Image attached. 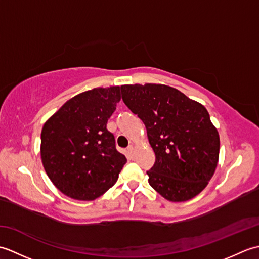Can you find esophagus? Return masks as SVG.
<instances>
[{"instance_id": "34e87169", "label": "esophagus", "mask_w": 259, "mask_h": 259, "mask_svg": "<svg viewBox=\"0 0 259 259\" xmlns=\"http://www.w3.org/2000/svg\"><path fill=\"white\" fill-rule=\"evenodd\" d=\"M133 153H134V147L133 146H129L128 147V149H126V156H133Z\"/></svg>"}]
</instances>
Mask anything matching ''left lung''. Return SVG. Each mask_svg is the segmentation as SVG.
Segmentation results:
<instances>
[{
    "label": "left lung",
    "instance_id": "left-lung-1",
    "mask_svg": "<svg viewBox=\"0 0 259 259\" xmlns=\"http://www.w3.org/2000/svg\"><path fill=\"white\" fill-rule=\"evenodd\" d=\"M124 104L142 120L156 162L150 186L170 201H186L208 185L219 158V135L206 108L164 84L121 85Z\"/></svg>",
    "mask_w": 259,
    "mask_h": 259
}]
</instances>
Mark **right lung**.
Listing matches in <instances>:
<instances>
[{"label": "right lung", "mask_w": 259, "mask_h": 259, "mask_svg": "<svg viewBox=\"0 0 259 259\" xmlns=\"http://www.w3.org/2000/svg\"><path fill=\"white\" fill-rule=\"evenodd\" d=\"M120 99V87L82 92L43 125L42 163L62 194L95 200L117 183L126 158L115 148L107 122Z\"/></svg>", "instance_id": "right-lung-1"}]
</instances>
